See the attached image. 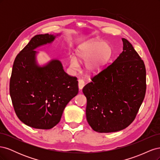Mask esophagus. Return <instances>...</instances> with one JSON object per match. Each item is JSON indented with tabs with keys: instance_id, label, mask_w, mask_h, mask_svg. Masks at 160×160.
Masks as SVG:
<instances>
[{
	"instance_id": "1",
	"label": "esophagus",
	"mask_w": 160,
	"mask_h": 160,
	"mask_svg": "<svg viewBox=\"0 0 160 160\" xmlns=\"http://www.w3.org/2000/svg\"><path fill=\"white\" fill-rule=\"evenodd\" d=\"M85 85V82L83 81V79H79L78 80V86H79V89L80 90H81L82 89H83V88H84Z\"/></svg>"
}]
</instances>
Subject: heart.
<instances>
[{"instance_id": "heart-1", "label": "heart", "mask_w": 160, "mask_h": 160, "mask_svg": "<svg viewBox=\"0 0 160 160\" xmlns=\"http://www.w3.org/2000/svg\"><path fill=\"white\" fill-rule=\"evenodd\" d=\"M112 54L111 47L107 42L91 40L81 44L76 50V57H69V65L76 69L79 66V62L85 61V69L91 73L100 71L107 63Z\"/></svg>"}]
</instances>
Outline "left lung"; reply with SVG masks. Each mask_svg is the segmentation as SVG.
Wrapping results in <instances>:
<instances>
[{
	"instance_id": "left-lung-1",
	"label": "left lung",
	"mask_w": 160,
	"mask_h": 160,
	"mask_svg": "<svg viewBox=\"0 0 160 160\" xmlns=\"http://www.w3.org/2000/svg\"><path fill=\"white\" fill-rule=\"evenodd\" d=\"M122 41V52L83 89L87 120L99 133L115 132L129 126L146 95L143 61L127 39L123 38Z\"/></svg>"
}]
</instances>
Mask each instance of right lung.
I'll return each instance as SVG.
<instances>
[{"label":"right lung","instance_id":"obj_1","mask_svg":"<svg viewBox=\"0 0 160 160\" xmlns=\"http://www.w3.org/2000/svg\"><path fill=\"white\" fill-rule=\"evenodd\" d=\"M55 37L49 34L32 37L12 66L9 90L14 111L22 123L35 129L55 127L79 91L77 78L66 73L60 61L52 59L43 67L37 64L34 50Z\"/></svg>","mask_w":160,"mask_h":160}]
</instances>
